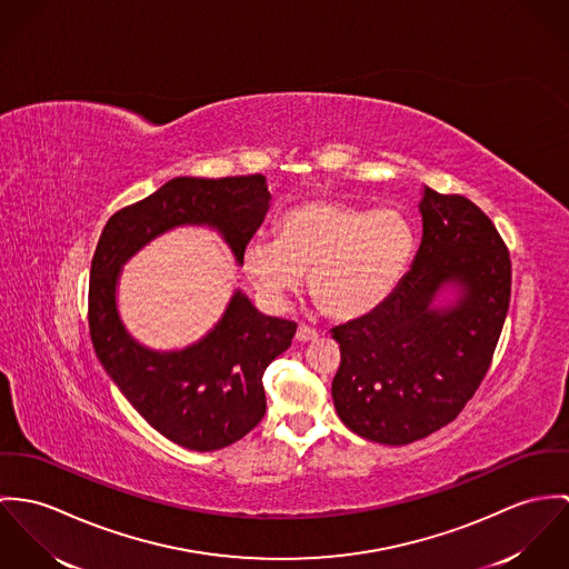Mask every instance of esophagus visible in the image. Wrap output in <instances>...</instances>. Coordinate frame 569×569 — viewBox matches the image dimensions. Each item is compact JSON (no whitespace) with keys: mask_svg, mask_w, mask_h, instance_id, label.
<instances>
[{"mask_svg":"<svg viewBox=\"0 0 569 569\" xmlns=\"http://www.w3.org/2000/svg\"><path fill=\"white\" fill-rule=\"evenodd\" d=\"M316 336H318V331H316L315 327H308V325H299V329H297V340H299V342H308V340H315Z\"/></svg>","mask_w":569,"mask_h":569,"instance_id":"obj_1","label":"esophagus"}]
</instances>
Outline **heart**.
<instances>
[{"instance_id":"obj_1","label":"heart","mask_w":569,"mask_h":569,"mask_svg":"<svg viewBox=\"0 0 569 569\" xmlns=\"http://www.w3.org/2000/svg\"><path fill=\"white\" fill-rule=\"evenodd\" d=\"M412 253L415 231L399 211L308 200L281 216L277 240L247 247L244 270L270 310H281L308 272L325 315L358 318L388 299Z\"/></svg>"}]
</instances>
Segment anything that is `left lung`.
Here are the masks:
<instances>
[{
    "label": "left lung",
    "mask_w": 569,
    "mask_h": 569,
    "mask_svg": "<svg viewBox=\"0 0 569 569\" xmlns=\"http://www.w3.org/2000/svg\"><path fill=\"white\" fill-rule=\"evenodd\" d=\"M423 240L408 274L371 315L331 329V397L362 439L408 445L451 423L487 376L510 303V254L491 218L460 193L426 188ZM447 282L463 295L431 308Z\"/></svg>",
    "instance_id": "1"
}]
</instances>
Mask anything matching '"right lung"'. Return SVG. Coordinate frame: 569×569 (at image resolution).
<instances>
[{
	"label": "right lung",
	"mask_w": 569,
	"mask_h": 569,
	"mask_svg": "<svg viewBox=\"0 0 569 569\" xmlns=\"http://www.w3.org/2000/svg\"><path fill=\"white\" fill-rule=\"evenodd\" d=\"M268 200L261 174L179 177L113 213L91 259L89 331L98 360L159 435L193 451H216L240 441L263 419V371L292 345L297 322L259 315L242 292H236L220 322L200 342L157 353L137 345L118 316L120 266L179 224L218 229L242 263Z\"/></svg>",
	"instance_id": "add662e5"
}]
</instances>
